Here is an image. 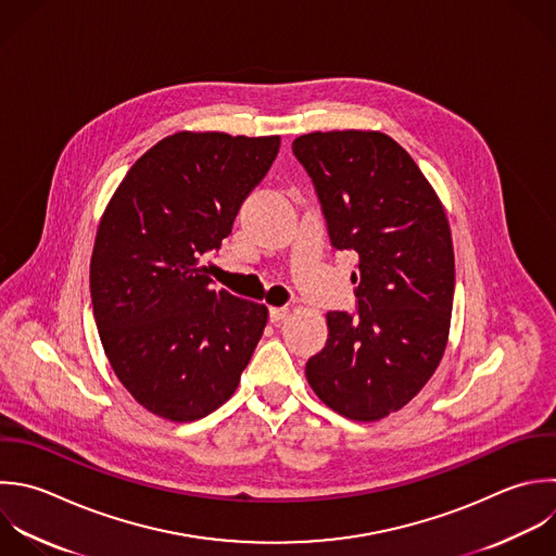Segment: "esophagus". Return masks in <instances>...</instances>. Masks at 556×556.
Returning <instances> with one entry per match:
<instances>
[{
	"label": "esophagus",
	"mask_w": 556,
	"mask_h": 556,
	"mask_svg": "<svg viewBox=\"0 0 556 556\" xmlns=\"http://www.w3.org/2000/svg\"><path fill=\"white\" fill-rule=\"evenodd\" d=\"M287 315H289V306H271V308H269V319H271L274 324H280Z\"/></svg>",
	"instance_id": "34e87169"
}]
</instances>
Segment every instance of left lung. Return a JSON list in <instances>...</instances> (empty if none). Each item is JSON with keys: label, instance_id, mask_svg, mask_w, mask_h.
I'll return each mask as SVG.
<instances>
[{"label": "left lung", "instance_id": "obj_1", "mask_svg": "<svg viewBox=\"0 0 556 556\" xmlns=\"http://www.w3.org/2000/svg\"><path fill=\"white\" fill-rule=\"evenodd\" d=\"M330 243L358 254L356 315L330 311L328 341L306 380L339 415L376 421L408 404L445 352L454 250L441 200L408 152L374 130L293 141Z\"/></svg>", "mask_w": 556, "mask_h": 556}]
</instances>
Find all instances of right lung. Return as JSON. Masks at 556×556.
Listing matches in <instances>:
<instances>
[{
	"label": "right lung",
	"mask_w": 556,
	"mask_h": 556,
	"mask_svg": "<svg viewBox=\"0 0 556 556\" xmlns=\"http://www.w3.org/2000/svg\"><path fill=\"white\" fill-rule=\"evenodd\" d=\"M280 137L176 132L111 198L91 256V302L119 382L150 413L193 421L237 389L267 306L217 291L208 256L265 178Z\"/></svg>",
	"instance_id": "right-lung-1"
}]
</instances>
